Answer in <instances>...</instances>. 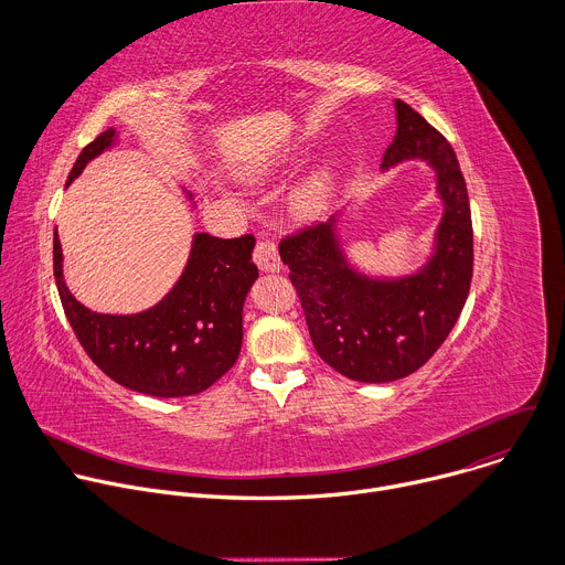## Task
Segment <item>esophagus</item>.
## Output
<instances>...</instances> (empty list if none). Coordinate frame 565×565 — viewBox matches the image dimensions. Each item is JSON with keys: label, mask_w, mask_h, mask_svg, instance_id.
Returning a JSON list of instances; mask_svg holds the SVG:
<instances>
[{"label": "esophagus", "mask_w": 565, "mask_h": 565, "mask_svg": "<svg viewBox=\"0 0 565 565\" xmlns=\"http://www.w3.org/2000/svg\"><path fill=\"white\" fill-rule=\"evenodd\" d=\"M255 262L264 273H277L281 268V259H279V250L268 238H259L257 248H255Z\"/></svg>", "instance_id": "34e87169"}]
</instances>
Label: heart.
<instances>
[{"instance_id": "b5f03b06", "label": "heart", "mask_w": 565, "mask_h": 565, "mask_svg": "<svg viewBox=\"0 0 565 565\" xmlns=\"http://www.w3.org/2000/svg\"><path fill=\"white\" fill-rule=\"evenodd\" d=\"M279 166V160H266V163L257 166L255 170L248 172V181H266L275 168ZM335 192V170L331 163L317 168L310 172L288 196V210L295 218L308 221L317 218L321 212H324L331 203V196Z\"/></svg>"}]
</instances>
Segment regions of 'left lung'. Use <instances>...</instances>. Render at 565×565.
<instances>
[{"label": "left lung", "mask_w": 565, "mask_h": 565, "mask_svg": "<svg viewBox=\"0 0 565 565\" xmlns=\"http://www.w3.org/2000/svg\"><path fill=\"white\" fill-rule=\"evenodd\" d=\"M395 120L382 170L427 160L445 205L427 264L405 277L360 273L342 250L338 216L279 244L319 358L351 380L373 384L412 375L440 349L460 317L473 270L469 196L451 145L407 103L395 100Z\"/></svg>", "instance_id": "left-lung-1"}]
</instances>
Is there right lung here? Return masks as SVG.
Returning <instances> with one entry per match:
<instances>
[{"label": "right lung", "instance_id": "obj_1", "mask_svg": "<svg viewBox=\"0 0 565 565\" xmlns=\"http://www.w3.org/2000/svg\"><path fill=\"white\" fill-rule=\"evenodd\" d=\"M114 142L111 127L79 151L66 185ZM253 250L250 234L236 238L194 234L188 266L174 288L156 306L134 315L94 312L68 292L57 230L53 275L77 342L105 375L153 397H183L212 386L238 358L244 301L259 277Z\"/></svg>", "mask_w": 565, "mask_h": 565}]
</instances>
